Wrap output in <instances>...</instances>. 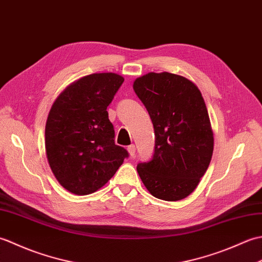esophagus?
Returning <instances> with one entry per match:
<instances>
[{"instance_id":"34e87169","label":"esophagus","mask_w":262,"mask_h":262,"mask_svg":"<svg viewBox=\"0 0 262 262\" xmlns=\"http://www.w3.org/2000/svg\"><path fill=\"white\" fill-rule=\"evenodd\" d=\"M127 151H128V153H129V155L130 157L133 158L135 155V151H136V147H135V145L134 144H132V145H129L127 147Z\"/></svg>"}]
</instances>
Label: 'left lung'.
Listing matches in <instances>:
<instances>
[{
  "label": "left lung",
  "mask_w": 262,
  "mask_h": 262,
  "mask_svg": "<svg viewBox=\"0 0 262 262\" xmlns=\"http://www.w3.org/2000/svg\"><path fill=\"white\" fill-rule=\"evenodd\" d=\"M155 133V152L137 172L152 196L166 202L187 198L199 185L214 151V133L197 85L185 76L162 72L134 81Z\"/></svg>",
  "instance_id": "obj_1"
}]
</instances>
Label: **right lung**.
Masks as SVG:
<instances>
[{
    "label": "right lung",
    "instance_id": "1",
    "mask_svg": "<svg viewBox=\"0 0 262 262\" xmlns=\"http://www.w3.org/2000/svg\"><path fill=\"white\" fill-rule=\"evenodd\" d=\"M124 82L116 73H94L72 82L55 100L46 121V157L59 185L72 193L102 188L127 158L115 144L107 107Z\"/></svg>",
    "mask_w": 262,
    "mask_h": 262
}]
</instances>
